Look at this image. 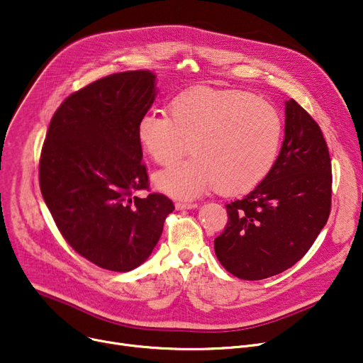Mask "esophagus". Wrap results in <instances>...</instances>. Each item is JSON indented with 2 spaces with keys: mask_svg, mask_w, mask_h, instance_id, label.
Returning <instances> with one entry per match:
<instances>
[{
  "mask_svg": "<svg viewBox=\"0 0 363 363\" xmlns=\"http://www.w3.org/2000/svg\"><path fill=\"white\" fill-rule=\"evenodd\" d=\"M177 211H191V208L197 207V203H177Z\"/></svg>",
  "mask_w": 363,
  "mask_h": 363,
  "instance_id": "obj_1",
  "label": "esophagus"
}]
</instances>
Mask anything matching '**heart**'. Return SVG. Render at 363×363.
Segmentation results:
<instances>
[{"instance_id":"obj_1","label":"heart","mask_w":363,"mask_h":363,"mask_svg":"<svg viewBox=\"0 0 363 363\" xmlns=\"http://www.w3.org/2000/svg\"><path fill=\"white\" fill-rule=\"evenodd\" d=\"M137 138L160 164L179 159L188 148L194 157L156 172L159 191L193 200L216 188L241 194L257 186L272 170L282 138L278 111L238 89L197 86L170 101L169 116L145 113Z\"/></svg>"}]
</instances>
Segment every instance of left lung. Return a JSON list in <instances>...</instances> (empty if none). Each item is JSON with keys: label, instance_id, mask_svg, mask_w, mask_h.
Segmentation results:
<instances>
[{"label": "left lung", "instance_id": "obj_1", "mask_svg": "<svg viewBox=\"0 0 363 363\" xmlns=\"http://www.w3.org/2000/svg\"><path fill=\"white\" fill-rule=\"evenodd\" d=\"M331 159L311 114L285 101L277 162L253 191L226 204L228 223L215 253L233 275L257 281L287 271L315 242L331 208Z\"/></svg>", "mask_w": 363, "mask_h": 363}]
</instances>
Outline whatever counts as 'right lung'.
<instances>
[{"instance_id":"add662e5","label":"right lung","mask_w":363,"mask_h":363,"mask_svg":"<svg viewBox=\"0 0 363 363\" xmlns=\"http://www.w3.org/2000/svg\"><path fill=\"white\" fill-rule=\"evenodd\" d=\"M156 82L148 70L106 76L69 95L48 126L44 201L73 250L103 269L138 268L175 211L163 194L133 197L148 186L137 126L156 100Z\"/></svg>"}]
</instances>
